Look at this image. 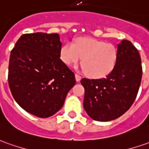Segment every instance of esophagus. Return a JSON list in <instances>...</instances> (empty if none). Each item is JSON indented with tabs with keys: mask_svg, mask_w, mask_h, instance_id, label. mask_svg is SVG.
I'll use <instances>...</instances> for the list:
<instances>
[{
	"mask_svg": "<svg viewBox=\"0 0 149 149\" xmlns=\"http://www.w3.org/2000/svg\"><path fill=\"white\" fill-rule=\"evenodd\" d=\"M75 77H76V80H77V81H81V77L80 75L77 73V74L75 75Z\"/></svg>",
	"mask_w": 149,
	"mask_h": 149,
	"instance_id": "obj_1",
	"label": "esophagus"
}]
</instances>
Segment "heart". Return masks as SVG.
Listing matches in <instances>:
<instances>
[{
    "instance_id": "heart-1",
    "label": "heart",
    "mask_w": 149,
    "mask_h": 149,
    "mask_svg": "<svg viewBox=\"0 0 149 149\" xmlns=\"http://www.w3.org/2000/svg\"><path fill=\"white\" fill-rule=\"evenodd\" d=\"M60 56L66 64L77 65L82 59L85 72L95 78L109 75L115 67L117 48L110 43L90 37H81L73 43H67L61 49Z\"/></svg>"
}]
</instances>
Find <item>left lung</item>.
I'll list each match as a JSON object with an SVG mask.
<instances>
[{"mask_svg":"<svg viewBox=\"0 0 149 149\" xmlns=\"http://www.w3.org/2000/svg\"><path fill=\"white\" fill-rule=\"evenodd\" d=\"M142 78L138 49L127 40L117 45V58L113 71L102 79L82 78L84 109L92 119L109 121L130 109L137 96Z\"/></svg>","mask_w":149,"mask_h":149,"instance_id":"1","label":"left lung"}]
</instances>
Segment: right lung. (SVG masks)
I'll return each mask as SVG.
<instances>
[{"instance_id": "1", "label": "right lung", "mask_w": 149, "mask_h": 149, "mask_svg": "<svg viewBox=\"0 0 149 149\" xmlns=\"http://www.w3.org/2000/svg\"><path fill=\"white\" fill-rule=\"evenodd\" d=\"M57 33H26L11 50L8 82L11 94L28 113L41 118L57 113L76 84L75 74L60 58Z\"/></svg>"}]
</instances>
